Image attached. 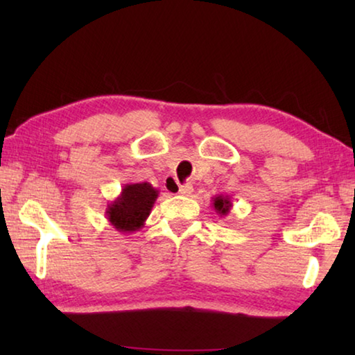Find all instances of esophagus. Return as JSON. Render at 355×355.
Listing matches in <instances>:
<instances>
[{
  "label": "esophagus",
  "instance_id": "esophagus-1",
  "mask_svg": "<svg viewBox=\"0 0 355 355\" xmlns=\"http://www.w3.org/2000/svg\"><path fill=\"white\" fill-rule=\"evenodd\" d=\"M169 189L172 191V188L169 186ZM177 192L180 196H189L191 192H192V186L191 184H180L178 186V189H177Z\"/></svg>",
  "mask_w": 355,
  "mask_h": 355
}]
</instances>
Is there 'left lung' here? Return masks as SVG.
<instances>
[{
    "label": "left lung",
    "instance_id": "8db88e82",
    "mask_svg": "<svg viewBox=\"0 0 355 355\" xmlns=\"http://www.w3.org/2000/svg\"><path fill=\"white\" fill-rule=\"evenodd\" d=\"M213 199V208L214 211L218 213V216H220V218H224V216H227L228 213H230V209L233 207L232 203V199L228 196H214L211 197Z\"/></svg>",
    "mask_w": 355,
    "mask_h": 355
}]
</instances>
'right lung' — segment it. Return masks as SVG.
<instances>
[{
    "mask_svg": "<svg viewBox=\"0 0 355 355\" xmlns=\"http://www.w3.org/2000/svg\"><path fill=\"white\" fill-rule=\"evenodd\" d=\"M159 191L147 182L125 184L106 208V219L120 233L141 230L158 199Z\"/></svg>",
    "mask_w": 355,
    "mask_h": 355,
    "instance_id": "add662e5",
    "label": "right lung"
}]
</instances>
